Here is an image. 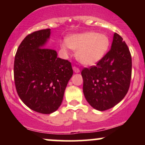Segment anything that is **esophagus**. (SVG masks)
I'll return each instance as SVG.
<instances>
[{
  "label": "esophagus",
  "mask_w": 145,
  "mask_h": 145,
  "mask_svg": "<svg viewBox=\"0 0 145 145\" xmlns=\"http://www.w3.org/2000/svg\"><path fill=\"white\" fill-rule=\"evenodd\" d=\"M73 70H74V71L75 73H79L80 72V69H79L77 68V67H73Z\"/></svg>",
  "instance_id": "1"
}]
</instances>
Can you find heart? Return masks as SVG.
I'll list each match as a JSON object with an SVG mask.
<instances>
[{
    "label": "heart",
    "mask_w": 145,
    "mask_h": 145,
    "mask_svg": "<svg viewBox=\"0 0 145 145\" xmlns=\"http://www.w3.org/2000/svg\"><path fill=\"white\" fill-rule=\"evenodd\" d=\"M109 39L106 35L94 31H88L69 36L67 41L61 44L65 54L70 49L76 51V57L78 62L87 66L94 65L105 56L109 47Z\"/></svg>",
    "instance_id": "obj_1"
}]
</instances>
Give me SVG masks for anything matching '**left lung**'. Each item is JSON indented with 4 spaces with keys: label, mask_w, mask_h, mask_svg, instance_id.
Listing matches in <instances>:
<instances>
[{
    "label": "left lung",
    "mask_w": 145,
    "mask_h": 145,
    "mask_svg": "<svg viewBox=\"0 0 145 145\" xmlns=\"http://www.w3.org/2000/svg\"><path fill=\"white\" fill-rule=\"evenodd\" d=\"M131 73V52L122 37L114 33L110 50L97 65L81 71L83 94L89 105L105 111L119 103L128 91Z\"/></svg>",
    "instance_id": "left-lung-1"
}]
</instances>
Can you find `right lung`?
Instances as JSON below:
<instances>
[{
  "label": "right lung",
  "mask_w": 145,
  "mask_h": 145,
  "mask_svg": "<svg viewBox=\"0 0 145 145\" xmlns=\"http://www.w3.org/2000/svg\"><path fill=\"white\" fill-rule=\"evenodd\" d=\"M50 29L26 36L14 57V78L17 94L29 108L49 114L57 111L73 75L71 62L46 48Z\"/></svg>",
  "instance_id": "add662e5"
}]
</instances>
